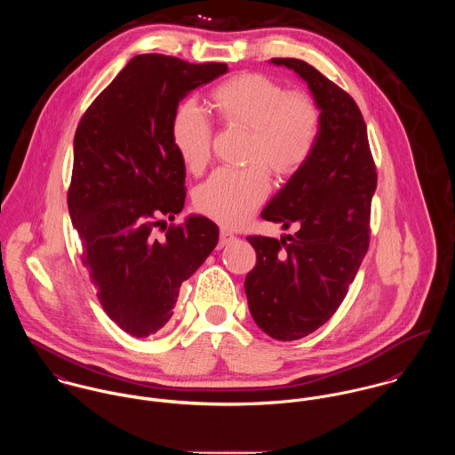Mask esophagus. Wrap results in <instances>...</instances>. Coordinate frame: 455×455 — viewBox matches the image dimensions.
I'll list each match as a JSON object with an SVG mask.
<instances>
[{"label":"esophagus","mask_w":455,"mask_h":455,"mask_svg":"<svg viewBox=\"0 0 455 455\" xmlns=\"http://www.w3.org/2000/svg\"><path fill=\"white\" fill-rule=\"evenodd\" d=\"M233 240H235V235H233V233H229L228 229H220V240H219V249H222V247L229 245V243H231Z\"/></svg>","instance_id":"esophagus-1"}]
</instances>
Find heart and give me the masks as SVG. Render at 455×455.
<instances>
[{
    "label": "heart",
    "instance_id": "b5f03b06",
    "mask_svg": "<svg viewBox=\"0 0 455 455\" xmlns=\"http://www.w3.org/2000/svg\"><path fill=\"white\" fill-rule=\"evenodd\" d=\"M210 103L222 124L249 131L245 159L258 163L245 170H217L196 191V208L203 215L235 228L249 220L267 196L262 165L275 177H291L310 159L321 132V110L310 96L287 94L278 82L259 73L220 84ZM172 140L189 172L197 173L206 166L212 126L193 103L177 108Z\"/></svg>",
    "mask_w": 455,
    "mask_h": 455
}]
</instances>
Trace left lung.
Wrapping results in <instances>:
<instances>
[{"label": "left lung", "mask_w": 455, "mask_h": 455, "mask_svg": "<svg viewBox=\"0 0 455 455\" xmlns=\"http://www.w3.org/2000/svg\"><path fill=\"white\" fill-rule=\"evenodd\" d=\"M269 63L292 69L321 110L310 159L260 213L296 233L247 238L258 254L245 278L251 315L267 336L292 341L325 324L347 296L370 245L377 172L355 101L301 60Z\"/></svg>", "instance_id": "obj_1"}]
</instances>
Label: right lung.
Here are the masks:
<instances>
[{
	"instance_id": "1",
	"label": "right lung",
	"mask_w": 455,
	"mask_h": 455,
	"mask_svg": "<svg viewBox=\"0 0 455 455\" xmlns=\"http://www.w3.org/2000/svg\"><path fill=\"white\" fill-rule=\"evenodd\" d=\"M224 73L220 63L134 56L75 132L68 210L82 262L107 315L134 338L172 319L182 282L219 242L217 224L203 215L186 217L161 240L152 231L186 203V166L172 140L179 103Z\"/></svg>"
}]
</instances>
